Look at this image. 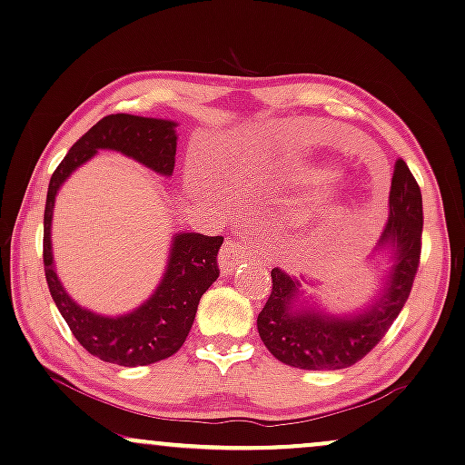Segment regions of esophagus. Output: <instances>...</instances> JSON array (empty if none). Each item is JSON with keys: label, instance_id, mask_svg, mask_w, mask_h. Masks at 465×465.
Masks as SVG:
<instances>
[{"label": "esophagus", "instance_id": "esophagus-1", "mask_svg": "<svg viewBox=\"0 0 465 465\" xmlns=\"http://www.w3.org/2000/svg\"><path fill=\"white\" fill-rule=\"evenodd\" d=\"M221 270L223 272H233L242 262L251 260H266V251L260 242H252V240H227L221 249Z\"/></svg>", "mask_w": 465, "mask_h": 465}]
</instances>
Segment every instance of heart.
Returning <instances> with one entry per match:
<instances>
[{
    "label": "heart",
    "instance_id": "obj_1",
    "mask_svg": "<svg viewBox=\"0 0 465 465\" xmlns=\"http://www.w3.org/2000/svg\"><path fill=\"white\" fill-rule=\"evenodd\" d=\"M268 173L260 172L252 175L255 182H266ZM341 178L339 169L324 163H307L293 167L287 173V193L296 203H311L307 221L315 229H331L348 213V202L341 195H326L328 189ZM316 203L313 204L312 202Z\"/></svg>",
    "mask_w": 465,
    "mask_h": 465
}]
</instances>
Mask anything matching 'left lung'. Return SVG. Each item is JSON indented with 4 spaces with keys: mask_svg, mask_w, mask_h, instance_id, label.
Masks as SVG:
<instances>
[{
    "mask_svg": "<svg viewBox=\"0 0 465 465\" xmlns=\"http://www.w3.org/2000/svg\"><path fill=\"white\" fill-rule=\"evenodd\" d=\"M422 246L420 186L403 158H397L389 195V221L375 252L392 251V270L384 292L362 313L350 317L296 309L298 283L285 270L272 268V290L257 331L270 354L290 367L334 371L356 364L384 339L412 292Z\"/></svg>",
    "mask_w": 465,
    "mask_h": 465,
    "instance_id": "left-lung-1",
    "label": "left lung"
}]
</instances>
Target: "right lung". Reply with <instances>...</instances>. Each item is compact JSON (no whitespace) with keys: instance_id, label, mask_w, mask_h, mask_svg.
I'll list each match as a JSON object with an SVG mask.
<instances>
[{"instance_id":"add662e5","label":"right lung","mask_w":465,"mask_h":465,"mask_svg":"<svg viewBox=\"0 0 465 465\" xmlns=\"http://www.w3.org/2000/svg\"><path fill=\"white\" fill-rule=\"evenodd\" d=\"M175 124L156 117L115 114L96 122L81 137L51 175L45 205L43 262L45 276L55 307L84 348L92 356L120 367H143L173 356L195 322L197 304L210 285L219 279L216 255L223 236L203 233H178L173 238L169 266L158 290L133 313L122 317H103L81 309L64 292L53 270L51 219L53 203L62 182L79 164L96 154V150H117L143 163L156 173L172 175L175 167Z\"/></svg>"}]
</instances>
